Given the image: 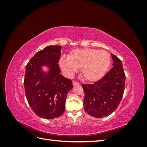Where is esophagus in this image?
Wrapping results in <instances>:
<instances>
[{
	"label": "esophagus",
	"mask_w": 147,
	"mask_h": 147,
	"mask_svg": "<svg viewBox=\"0 0 147 147\" xmlns=\"http://www.w3.org/2000/svg\"><path fill=\"white\" fill-rule=\"evenodd\" d=\"M72 84H73V85L74 86H75V85H79V84H80V83L79 82H75V81H73L72 82Z\"/></svg>",
	"instance_id": "obj_1"
}]
</instances>
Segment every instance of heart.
Listing matches in <instances>:
<instances>
[{
	"mask_svg": "<svg viewBox=\"0 0 147 147\" xmlns=\"http://www.w3.org/2000/svg\"><path fill=\"white\" fill-rule=\"evenodd\" d=\"M111 62L110 53L96 49H76L71 51L68 57H61L59 64L61 69L69 75L81 68V74L88 82H96L103 77Z\"/></svg>",
	"mask_w": 147,
	"mask_h": 147,
	"instance_id": "heart-1",
	"label": "heart"
}]
</instances>
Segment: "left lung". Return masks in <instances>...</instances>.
Returning <instances> with one entry per match:
<instances>
[{
    "label": "left lung",
    "instance_id": "8db88e82",
    "mask_svg": "<svg viewBox=\"0 0 147 147\" xmlns=\"http://www.w3.org/2000/svg\"><path fill=\"white\" fill-rule=\"evenodd\" d=\"M113 67L105 76L93 84H83L84 109L94 117L108 116L117 109L123 96L126 75L122 61L111 54Z\"/></svg>",
    "mask_w": 147,
    "mask_h": 147
}]
</instances>
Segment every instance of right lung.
<instances>
[{
  "instance_id": "add662e5",
  "label": "right lung",
  "mask_w": 147,
  "mask_h": 147,
  "mask_svg": "<svg viewBox=\"0 0 147 147\" xmlns=\"http://www.w3.org/2000/svg\"><path fill=\"white\" fill-rule=\"evenodd\" d=\"M61 49L59 45L45 47L37 52L26 67V99L35 114L48 119L63 115L67 95L73 87L72 80L60 74ZM43 65L49 67L48 73L42 72L41 66Z\"/></svg>"
}]
</instances>
